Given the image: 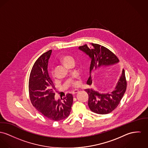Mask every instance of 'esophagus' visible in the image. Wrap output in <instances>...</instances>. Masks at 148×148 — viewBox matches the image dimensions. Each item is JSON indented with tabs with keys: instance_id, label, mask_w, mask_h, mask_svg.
I'll use <instances>...</instances> for the list:
<instances>
[{
	"instance_id": "34e87169",
	"label": "esophagus",
	"mask_w": 148,
	"mask_h": 148,
	"mask_svg": "<svg viewBox=\"0 0 148 148\" xmlns=\"http://www.w3.org/2000/svg\"><path fill=\"white\" fill-rule=\"evenodd\" d=\"M79 91L78 90H74V91H73L72 92V93H73V95H75V94L77 93Z\"/></svg>"
}]
</instances>
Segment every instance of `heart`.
Wrapping results in <instances>:
<instances>
[{"instance_id":"obj_1","label":"heart","mask_w":148,"mask_h":148,"mask_svg":"<svg viewBox=\"0 0 148 148\" xmlns=\"http://www.w3.org/2000/svg\"><path fill=\"white\" fill-rule=\"evenodd\" d=\"M71 61H74V59L73 57H71V56H69V55H66L64 56L63 57H61V61L66 66ZM71 84L73 86H77L78 84V83L77 81L75 80H72L71 82Z\"/></svg>"}]
</instances>
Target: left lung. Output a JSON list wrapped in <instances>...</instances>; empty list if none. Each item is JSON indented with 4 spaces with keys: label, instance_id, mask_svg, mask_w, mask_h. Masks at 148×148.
<instances>
[{
    "label": "left lung",
    "instance_id": "8db88e82",
    "mask_svg": "<svg viewBox=\"0 0 148 148\" xmlns=\"http://www.w3.org/2000/svg\"><path fill=\"white\" fill-rule=\"evenodd\" d=\"M79 49L88 55L91 60L90 75L87 84L91 85L100 69L113 65L119 62V59L109 49L98 44L91 43L79 47ZM127 88L125 70L118 80L114 90L106 93H101L92 88L86 89L88 95V105L92 112L99 114L111 113L118 106Z\"/></svg>",
    "mask_w": 148,
    "mask_h": 148
}]
</instances>
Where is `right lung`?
Instances as JSON below:
<instances>
[{
  "instance_id": "right-lung-1",
  "label": "right lung",
  "mask_w": 148,
  "mask_h": 148,
  "mask_svg": "<svg viewBox=\"0 0 148 148\" xmlns=\"http://www.w3.org/2000/svg\"><path fill=\"white\" fill-rule=\"evenodd\" d=\"M52 50L38 58L32 69L29 92L32 103L46 118L59 121L67 118L71 112L73 97L70 93L61 100L55 99V87L48 73V60Z\"/></svg>"
}]
</instances>
